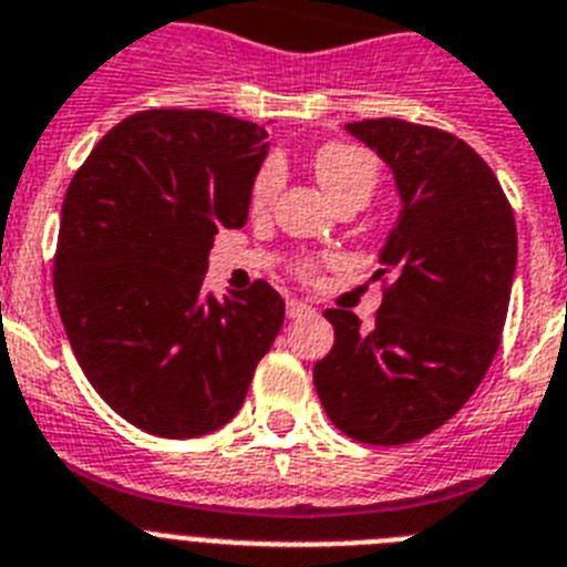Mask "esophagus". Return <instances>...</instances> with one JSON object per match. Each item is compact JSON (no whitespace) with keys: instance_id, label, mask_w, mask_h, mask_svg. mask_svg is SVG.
<instances>
[{"instance_id":"34e87169","label":"esophagus","mask_w":567,"mask_h":567,"mask_svg":"<svg viewBox=\"0 0 567 567\" xmlns=\"http://www.w3.org/2000/svg\"><path fill=\"white\" fill-rule=\"evenodd\" d=\"M285 311H288L290 319H299V317H308V313H313V308H311V305H308V302H299V299H290L288 308H285Z\"/></svg>"}]
</instances>
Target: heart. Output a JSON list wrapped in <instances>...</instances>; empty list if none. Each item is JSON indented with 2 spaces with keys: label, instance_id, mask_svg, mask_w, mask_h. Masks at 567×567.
<instances>
[{
  "label": "heart",
  "instance_id": "b5f03b06",
  "mask_svg": "<svg viewBox=\"0 0 567 567\" xmlns=\"http://www.w3.org/2000/svg\"><path fill=\"white\" fill-rule=\"evenodd\" d=\"M311 167L317 182L322 185V190L331 196L333 202H344L351 196H362V199H371V194L377 190L379 182V162L371 151L365 147L351 145V142H324L313 151ZM279 190V167L274 162H265L256 174L254 185H250V205L256 210L268 208L270 199L277 196ZM302 279H313L317 274V265L302 262L299 268Z\"/></svg>",
  "mask_w": 567,
  "mask_h": 567
}]
</instances>
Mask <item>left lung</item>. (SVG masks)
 Instances as JSON below:
<instances>
[{"instance_id":"1","label":"left lung","mask_w":567,"mask_h":567,"mask_svg":"<svg viewBox=\"0 0 567 567\" xmlns=\"http://www.w3.org/2000/svg\"><path fill=\"white\" fill-rule=\"evenodd\" d=\"M393 171L396 228L373 274L371 331L328 308L333 348L313 365L328 420L365 445H408L445 425L491 368L508 317L516 223L488 162L460 136L405 120L348 125Z\"/></svg>"}]
</instances>
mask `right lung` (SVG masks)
<instances>
[{"label": "right lung", "instance_id": "obj_1", "mask_svg": "<svg viewBox=\"0 0 567 567\" xmlns=\"http://www.w3.org/2000/svg\"><path fill=\"white\" fill-rule=\"evenodd\" d=\"M265 127L154 107L111 127L71 179L53 293L87 382L122 420L194 440L243 408L285 302L265 279L205 293L219 228H243Z\"/></svg>", "mask_w": 567, "mask_h": 567}]
</instances>
